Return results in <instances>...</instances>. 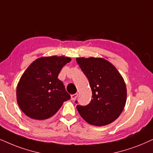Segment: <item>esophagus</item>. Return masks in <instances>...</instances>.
<instances>
[{
    "mask_svg": "<svg viewBox=\"0 0 153 153\" xmlns=\"http://www.w3.org/2000/svg\"><path fill=\"white\" fill-rule=\"evenodd\" d=\"M77 96H78V94H73L71 96V99H72V100H74L75 99L77 98Z\"/></svg>",
    "mask_w": 153,
    "mask_h": 153,
    "instance_id": "esophagus-1",
    "label": "esophagus"
}]
</instances>
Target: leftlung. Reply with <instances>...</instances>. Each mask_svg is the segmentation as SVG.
Masks as SVG:
<instances>
[{
	"label": "left lung",
	"mask_w": 153,
	"mask_h": 153,
	"mask_svg": "<svg viewBox=\"0 0 153 153\" xmlns=\"http://www.w3.org/2000/svg\"><path fill=\"white\" fill-rule=\"evenodd\" d=\"M76 59L88 79L93 98L87 105L76 106L79 114L94 126L113 122L122 112L126 101V84L122 75L112 63L102 57Z\"/></svg>",
	"instance_id": "obj_1"
}]
</instances>
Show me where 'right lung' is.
<instances>
[{
    "instance_id": "add662e5",
    "label": "right lung",
    "mask_w": 153,
    "mask_h": 153,
    "mask_svg": "<svg viewBox=\"0 0 153 153\" xmlns=\"http://www.w3.org/2000/svg\"><path fill=\"white\" fill-rule=\"evenodd\" d=\"M72 60L65 56L39 57L27 67L17 86V102L29 117L44 120L51 117L71 98L57 78L60 70Z\"/></svg>"
}]
</instances>
